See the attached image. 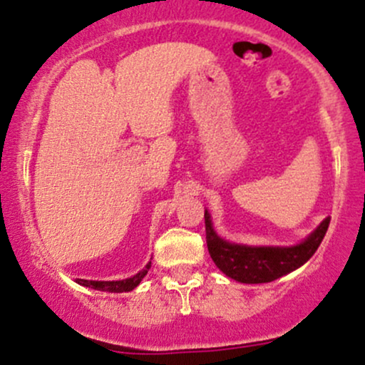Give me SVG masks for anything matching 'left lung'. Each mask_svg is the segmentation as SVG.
I'll use <instances>...</instances> for the list:
<instances>
[{"instance_id": "1", "label": "left lung", "mask_w": 365, "mask_h": 365, "mask_svg": "<svg viewBox=\"0 0 365 365\" xmlns=\"http://www.w3.org/2000/svg\"><path fill=\"white\" fill-rule=\"evenodd\" d=\"M205 235L209 254L219 269L242 284H266L303 266L315 254L327 233L331 217L320 222L304 242L291 247H252L230 244L215 235L205 210Z\"/></svg>"}]
</instances>
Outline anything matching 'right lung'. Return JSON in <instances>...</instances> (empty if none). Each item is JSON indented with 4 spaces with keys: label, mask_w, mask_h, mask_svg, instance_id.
I'll use <instances>...</instances> for the list:
<instances>
[{
    "label": "right lung",
    "mask_w": 365,
    "mask_h": 365,
    "mask_svg": "<svg viewBox=\"0 0 365 365\" xmlns=\"http://www.w3.org/2000/svg\"><path fill=\"white\" fill-rule=\"evenodd\" d=\"M151 268V261L148 262L146 268L143 272H139L137 275H134L132 278H125V280H116V282H93V280H83V278H78V284L85 285V287H92L97 289V291H103V292H128L132 289H135L137 285L140 284L144 277H146L148 269Z\"/></svg>",
    "instance_id": "right-lung-1"
}]
</instances>
